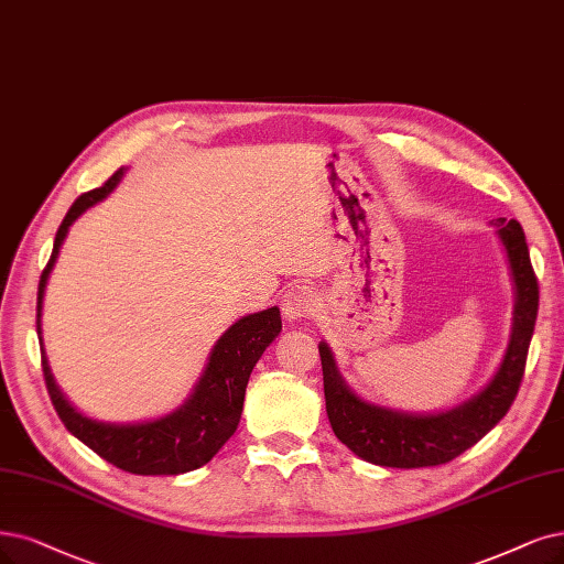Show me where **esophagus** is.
I'll return each mask as SVG.
<instances>
[{"mask_svg": "<svg viewBox=\"0 0 564 564\" xmlns=\"http://www.w3.org/2000/svg\"><path fill=\"white\" fill-rule=\"evenodd\" d=\"M316 311V293L308 285H295L283 295V316L288 321L306 318Z\"/></svg>", "mask_w": 564, "mask_h": 564, "instance_id": "1", "label": "esophagus"}]
</instances>
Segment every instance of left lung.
Instances as JSON below:
<instances>
[{
    "instance_id": "obj_1",
    "label": "left lung",
    "mask_w": 564,
    "mask_h": 564,
    "mask_svg": "<svg viewBox=\"0 0 564 564\" xmlns=\"http://www.w3.org/2000/svg\"><path fill=\"white\" fill-rule=\"evenodd\" d=\"M497 235L505 243L516 285L513 329L507 356L492 381L465 404L442 413H402L360 400L339 377L325 341L318 344L325 386V409L337 440L371 465L415 469L446 465L505 419L523 381L528 350L539 311V283L530 262L525 232L518 220L499 218Z\"/></svg>"
}]
</instances>
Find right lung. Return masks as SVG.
<instances>
[{
  "instance_id": "add662e5",
  "label": "right lung",
  "mask_w": 564,
  "mask_h": 564,
  "mask_svg": "<svg viewBox=\"0 0 564 564\" xmlns=\"http://www.w3.org/2000/svg\"><path fill=\"white\" fill-rule=\"evenodd\" d=\"M122 172L124 170H118L101 187L83 193L57 227L53 253L46 269L41 271L36 295V335L41 344V367H44L46 388L59 421L65 423V427L76 440H80L99 457L122 471L141 476H176L206 465L225 446L229 436L235 434L243 411V394L250 371H253L256 362L262 358L264 348L279 337L281 311L271 306L260 311V314L243 316L229 327L216 341L202 379L195 386L191 398H187L181 409L164 415V419L134 425H116L97 423L78 413L65 400V394L59 392L51 373L44 339H41V304H44L48 276L72 223L86 208L107 197L122 178Z\"/></svg>"
}]
</instances>
